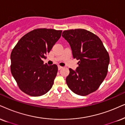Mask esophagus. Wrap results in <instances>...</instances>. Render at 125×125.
Listing matches in <instances>:
<instances>
[{"label": "esophagus", "instance_id": "esophagus-1", "mask_svg": "<svg viewBox=\"0 0 125 125\" xmlns=\"http://www.w3.org/2000/svg\"><path fill=\"white\" fill-rule=\"evenodd\" d=\"M63 67L62 66H58V70H61L62 69Z\"/></svg>", "mask_w": 125, "mask_h": 125}]
</instances>
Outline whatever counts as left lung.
I'll return each mask as SVG.
<instances>
[{
  "mask_svg": "<svg viewBox=\"0 0 125 125\" xmlns=\"http://www.w3.org/2000/svg\"><path fill=\"white\" fill-rule=\"evenodd\" d=\"M62 36L70 45L74 58L78 60L76 70L69 69L66 79L74 94L86 96L99 88L108 72L110 56L100 38L83 29L64 31Z\"/></svg>",
  "mask_w": 125,
  "mask_h": 125,
  "instance_id": "obj_1",
  "label": "left lung"
}]
</instances>
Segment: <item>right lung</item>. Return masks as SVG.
<instances>
[{"mask_svg":"<svg viewBox=\"0 0 125 125\" xmlns=\"http://www.w3.org/2000/svg\"><path fill=\"white\" fill-rule=\"evenodd\" d=\"M62 31L39 28L25 34L11 53V72L18 87L31 96H40L51 89L58 72L56 64H44Z\"/></svg>","mask_w":125,"mask_h":125,"instance_id":"right-lung-1","label":"right lung"}]
</instances>
